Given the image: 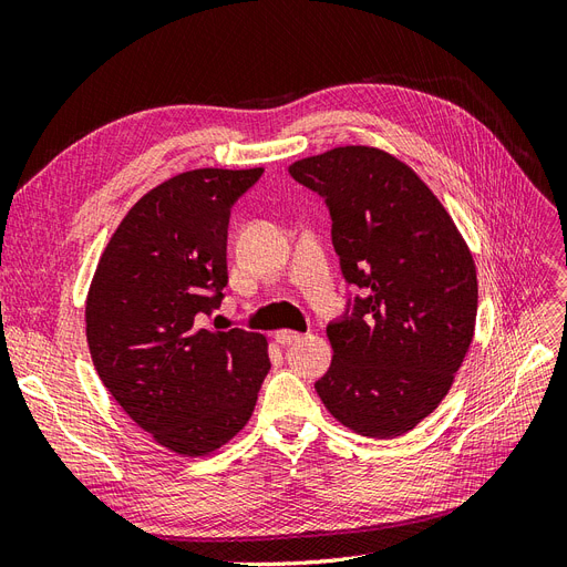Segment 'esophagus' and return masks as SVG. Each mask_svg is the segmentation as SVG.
I'll use <instances>...</instances> for the list:
<instances>
[{"instance_id": "obj_1", "label": "esophagus", "mask_w": 567, "mask_h": 567, "mask_svg": "<svg viewBox=\"0 0 567 567\" xmlns=\"http://www.w3.org/2000/svg\"><path fill=\"white\" fill-rule=\"evenodd\" d=\"M274 340H277L279 346L288 348V346H293V342L300 340V333L298 331H290V329H281V331L274 333Z\"/></svg>"}]
</instances>
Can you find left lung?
<instances>
[{
	"label": "left lung",
	"instance_id": "1",
	"mask_svg": "<svg viewBox=\"0 0 567 567\" xmlns=\"http://www.w3.org/2000/svg\"><path fill=\"white\" fill-rule=\"evenodd\" d=\"M288 173L326 200L342 277L364 288L326 326L333 359L317 394L359 435H404L447 398L473 342V255L425 182L381 148L338 146Z\"/></svg>",
	"mask_w": 567,
	"mask_h": 567
}]
</instances>
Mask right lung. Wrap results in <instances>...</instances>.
<instances>
[{
	"label": "right lung",
	"mask_w": 567,
	"mask_h": 567,
	"mask_svg": "<svg viewBox=\"0 0 567 567\" xmlns=\"http://www.w3.org/2000/svg\"><path fill=\"white\" fill-rule=\"evenodd\" d=\"M262 173L200 167L151 188L117 225L87 293L99 379L142 431L184 456L241 431L269 371L265 336L203 326L229 281L231 205Z\"/></svg>",
	"instance_id": "1"
}]
</instances>
